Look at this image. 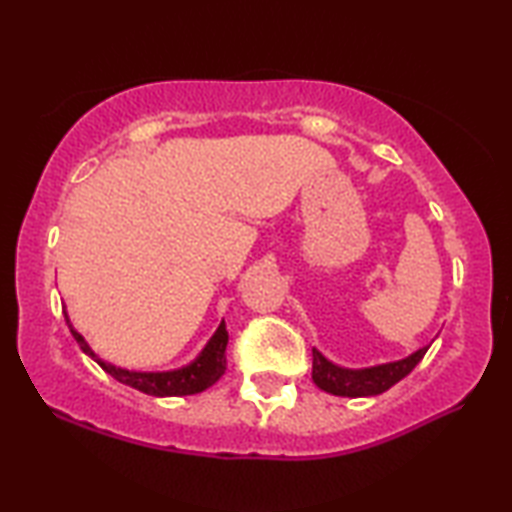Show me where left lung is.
Segmentation results:
<instances>
[{
  "instance_id": "1",
  "label": "left lung",
  "mask_w": 512,
  "mask_h": 512,
  "mask_svg": "<svg viewBox=\"0 0 512 512\" xmlns=\"http://www.w3.org/2000/svg\"><path fill=\"white\" fill-rule=\"evenodd\" d=\"M429 348L413 352L411 357L395 363H384V366L366 368V370H345L329 363L316 348L314 352V368H311V379L325 393L341 395V397H368L379 395L395 386L397 381L404 379L409 372L418 366Z\"/></svg>"
}]
</instances>
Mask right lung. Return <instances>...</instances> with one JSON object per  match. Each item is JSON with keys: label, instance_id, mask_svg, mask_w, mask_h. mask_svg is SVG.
I'll use <instances>...</instances> for the list:
<instances>
[{"label": "right lung", "instance_id": "1", "mask_svg": "<svg viewBox=\"0 0 512 512\" xmlns=\"http://www.w3.org/2000/svg\"><path fill=\"white\" fill-rule=\"evenodd\" d=\"M65 314V309H63ZM65 320L69 325V318L65 314ZM72 329V336L76 339V343L81 345V350L85 354L99 363V366L108 372V375L115 377L121 384L137 388L146 395H155V397H180V395H194L201 393L205 388H210L214 381H219L225 372V345H228V332H225V323L219 325L216 334L210 339V343L205 345V350L201 352L194 363L189 366L180 368V370H171V372H131L124 368H115L110 363L101 361L94 357V352L90 350V345L85 343L83 336L76 332V329L69 325Z\"/></svg>", "mask_w": 512, "mask_h": 512}]
</instances>
